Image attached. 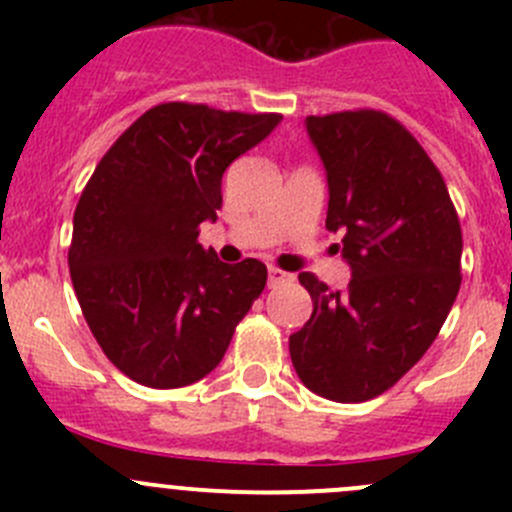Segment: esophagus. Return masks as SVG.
I'll use <instances>...</instances> for the list:
<instances>
[{
	"instance_id": "obj_1",
	"label": "esophagus",
	"mask_w": 512,
	"mask_h": 512,
	"mask_svg": "<svg viewBox=\"0 0 512 512\" xmlns=\"http://www.w3.org/2000/svg\"><path fill=\"white\" fill-rule=\"evenodd\" d=\"M289 282H294V275H289V272L277 270V267H270V270H267V285L270 287L289 285Z\"/></svg>"
}]
</instances>
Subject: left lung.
<instances>
[{"mask_svg":"<svg viewBox=\"0 0 512 512\" xmlns=\"http://www.w3.org/2000/svg\"><path fill=\"white\" fill-rule=\"evenodd\" d=\"M304 128L352 280L332 292L299 272L314 312L289 337V356L309 391L356 404L391 389L441 332L461 287V223L438 168L391 116H307Z\"/></svg>","mask_w":512,"mask_h":512,"instance_id":"8db88e82","label":"left lung"}]
</instances>
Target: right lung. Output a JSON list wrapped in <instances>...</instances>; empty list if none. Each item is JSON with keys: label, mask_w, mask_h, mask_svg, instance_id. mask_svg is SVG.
Returning a JSON list of instances; mask_svg holds the SVG:
<instances>
[{"label": "right lung", "mask_w": 512, "mask_h": 512, "mask_svg": "<svg viewBox=\"0 0 512 512\" xmlns=\"http://www.w3.org/2000/svg\"><path fill=\"white\" fill-rule=\"evenodd\" d=\"M280 121L160 103L96 165L76 205L69 270L86 324L128 379L178 389L223 361L267 267L220 262L198 227L218 220L227 165Z\"/></svg>", "instance_id": "add662e5"}]
</instances>
